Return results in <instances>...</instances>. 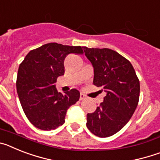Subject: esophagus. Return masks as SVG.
<instances>
[{"label": "esophagus", "mask_w": 160, "mask_h": 160, "mask_svg": "<svg viewBox=\"0 0 160 160\" xmlns=\"http://www.w3.org/2000/svg\"><path fill=\"white\" fill-rule=\"evenodd\" d=\"M85 98H86V95L84 94H82V93H81L80 94V100H83Z\"/></svg>", "instance_id": "esophagus-1"}]
</instances>
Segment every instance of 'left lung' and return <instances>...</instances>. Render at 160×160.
<instances>
[{
  "instance_id": "left-lung-1",
  "label": "left lung",
  "mask_w": 160,
  "mask_h": 160,
  "mask_svg": "<svg viewBox=\"0 0 160 160\" xmlns=\"http://www.w3.org/2000/svg\"><path fill=\"white\" fill-rule=\"evenodd\" d=\"M94 68V85L107 95L94 113H88L87 127L96 136L105 138L128 123L138 106L140 86L132 65L111 49L84 47Z\"/></svg>"
}]
</instances>
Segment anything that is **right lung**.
Instances as JSON below:
<instances>
[{"label": "right lung", "instance_id": "add662e5", "mask_svg": "<svg viewBox=\"0 0 160 160\" xmlns=\"http://www.w3.org/2000/svg\"><path fill=\"white\" fill-rule=\"evenodd\" d=\"M70 53H83L81 46L55 42L32 49L18 69L17 90L29 122L43 131L54 130L65 122L67 110L79 100L76 89L58 92L55 82L64 75V61Z\"/></svg>", "mask_w": 160, "mask_h": 160}]
</instances>
